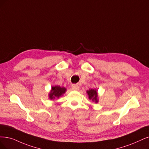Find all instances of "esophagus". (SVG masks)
I'll return each mask as SVG.
<instances>
[{
	"label": "esophagus",
	"mask_w": 149,
	"mask_h": 149,
	"mask_svg": "<svg viewBox=\"0 0 149 149\" xmlns=\"http://www.w3.org/2000/svg\"><path fill=\"white\" fill-rule=\"evenodd\" d=\"M79 87L77 85L73 84L72 85V89L73 90H76V91L79 90Z\"/></svg>",
	"instance_id": "1"
}]
</instances>
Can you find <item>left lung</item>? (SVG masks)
I'll return each instance as SVG.
<instances>
[{"label":"left lung","instance_id":"obj_1","mask_svg":"<svg viewBox=\"0 0 149 149\" xmlns=\"http://www.w3.org/2000/svg\"><path fill=\"white\" fill-rule=\"evenodd\" d=\"M86 93L88 95V98L90 100H92L93 102L97 103L98 102V95L97 92L95 89H90L89 90H87Z\"/></svg>","mask_w":149,"mask_h":149}]
</instances>
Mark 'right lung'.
Wrapping results in <instances>:
<instances>
[{"mask_svg":"<svg viewBox=\"0 0 149 149\" xmlns=\"http://www.w3.org/2000/svg\"><path fill=\"white\" fill-rule=\"evenodd\" d=\"M66 91V89L64 87H61L60 86H52L50 93H49L48 96L51 100H54L55 98H59L64 94Z\"/></svg>","mask_w":149,"mask_h":149,"instance_id":"1","label":"right lung"}]
</instances>
